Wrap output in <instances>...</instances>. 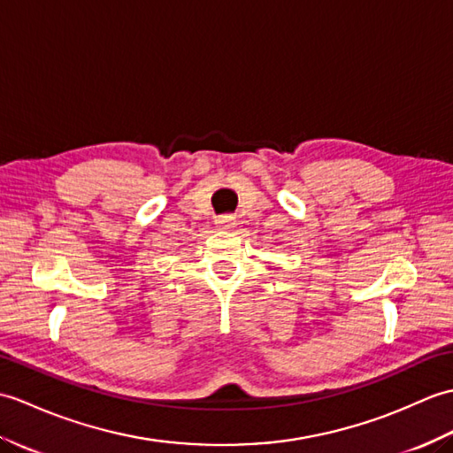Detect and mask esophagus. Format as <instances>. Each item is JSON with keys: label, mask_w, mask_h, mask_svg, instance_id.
<instances>
[{"label": "esophagus", "mask_w": 453, "mask_h": 453, "mask_svg": "<svg viewBox=\"0 0 453 453\" xmlns=\"http://www.w3.org/2000/svg\"><path fill=\"white\" fill-rule=\"evenodd\" d=\"M215 225H217L220 230H230V228H234L236 220H234V217H230V215H223V217H217Z\"/></svg>", "instance_id": "obj_1"}]
</instances>
